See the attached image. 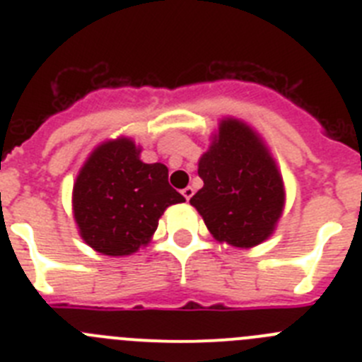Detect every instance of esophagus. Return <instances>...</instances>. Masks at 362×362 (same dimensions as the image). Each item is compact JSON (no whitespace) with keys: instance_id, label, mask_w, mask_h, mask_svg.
Returning a JSON list of instances; mask_svg holds the SVG:
<instances>
[{"instance_id":"obj_1","label":"esophagus","mask_w":362,"mask_h":362,"mask_svg":"<svg viewBox=\"0 0 362 362\" xmlns=\"http://www.w3.org/2000/svg\"><path fill=\"white\" fill-rule=\"evenodd\" d=\"M181 194H183V196H185V199H190V197L192 196H194V188H192V187H187V188H183V190H181Z\"/></svg>"}]
</instances>
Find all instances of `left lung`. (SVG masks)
I'll list each match as a JSON object with an SVG mask.
<instances>
[{
  "mask_svg": "<svg viewBox=\"0 0 362 362\" xmlns=\"http://www.w3.org/2000/svg\"><path fill=\"white\" fill-rule=\"evenodd\" d=\"M203 188L190 204L214 238L238 248L267 241L284 209V185L263 139L246 123L226 117L201 156Z\"/></svg>",
  "mask_w": 362,
  "mask_h": 362,
  "instance_id": "left-lung-1",
  "label": "left lung"
}]
</instances>
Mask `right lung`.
Instances as JSON below:
<instances>
[{
  "label": "right lung",
  "mask_w": 362,
  "mask_h": 362,
  "mask_svg": "<svg viewBox=\"0 0 362 362\" xmlns=\"http://www.w3.org/2000/svg\"><path fill=\"white\" fill-rule=\"evenodd\" d=\"M141 148L117 137L94 148L72 190L79 235L103 255H130L148 245L159 217L185 197L168 185L163 163H143Z\"/></svg>",
  "instance_id": "add662e5"
}]
</instances>
